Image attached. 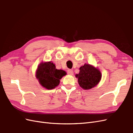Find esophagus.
<instances>
[{
	"label": "esophagus",
	"mask_w": 133,
	"mask_h": 133,
	"mask_svg": "<svg viewBox=\"0 0 133 133\" xmlns=\"http://www.w3.org/2000/svg\"><path fill=\"white\" fill-rule=\"evenodd\" d=\"M67 73H68V74H69V75H73V73H74V72H73V71L72 70H71V69H69V70H68V71H67Z\"/></svg>",
	"instance_id": "1"
}]
</instances>
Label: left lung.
I'll list each match as a JSON object with an SVG mask.
<instances>
[{
	"label": "left lung",
	"instance_id": "8db88e82",
	"mask_svg": "<svg viewBox=\"0 0 133 133\" xmlns=\"http://www.w3.org/2000/svg\"><path fill=\"white\" fill-rule=\"evenodd\" d=\"M79 73L76 74L80 87L85 90L90 89L99 83L102 74L97 68L90 64H85L79 68Z\"/></svg>",
	"mask_w": 133,
	"mask_h": 133
}]
</instances>
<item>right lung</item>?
<instances>
[{
	"label": "right lung",
	"instance_id": "right-lung-1",
	"mask_svg": "<svg viewBox=\"0 0 133 133\" xmlns=\"http://www.w3.org/2000/svg\"><path fill=\"white\" fill-rule=\"evenodd\" d=\"M66 74L65 71L56 69L52 62H42L36 71V78L42 87L47 89H53L59 85L60 79Z\"/></svg>",
	"mask_w": 133,
	"mask_h": 133
}]
</instances>
